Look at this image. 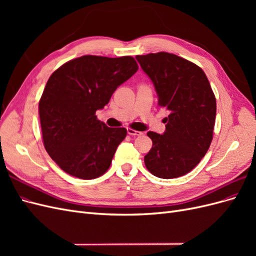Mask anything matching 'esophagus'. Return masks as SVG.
Here are the masks:
<instances>
[{
	"instance_id": "obj_1",
	"label": "esophagus",
	"mask_w": 256,
	"mask_h": 256,
	"mask_svg": "<svg viewBox=\"0 0 256 256\" xmlns=\"http://www.w3.org/2000/svg\"><path fill=\"white\" fill-rule=\"evenodd\" d=\"M127 134L131 136H142V132H140V131H136L134 129H127Z\"/></svg>"
}]
</instances>
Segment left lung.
<instances>
[{
  "instance_id": "8db88e82",
  "label": "left lung",
  "mask_w": 256,
  "mask_h": 256,
  "mask_svg": "<svg viewBox=\"0 0 256 256\" xmlns=\"http://www.w3.org/2000/svg\"><path fill=\"white\" fill-rule=\"evenodd\" d=\"M136 58L152 80L159 106L168 111L164 132H147L152 146L144 157L145 166L164 180L180 177L198 166L212 140L216 104L210 84L198 66L175 54Z\"/></svg>"
}]
</instances>
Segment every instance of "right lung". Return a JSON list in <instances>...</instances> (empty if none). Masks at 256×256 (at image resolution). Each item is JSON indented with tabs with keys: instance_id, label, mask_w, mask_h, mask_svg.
<instances>
[{
	"instance_id": "1",
	"label": "right lung",
	"mask_w": 256,
	"mask_h": 256,
	"mask_svg": "<svg viewBox=\"0 0 256 256\" xmlns=\"http://www.w3.org/2000/svg\"><path fill=\"white\" fill-rule=\"evenodd\" d=\"M138 69L131 56H84L51 74L40 102V118L44 148L64 172L94 180L110 168L127 130L108 127L95 113Z\"/></svg>"
}]
</instances>
